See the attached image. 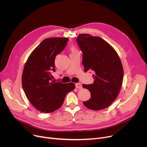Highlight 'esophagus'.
Masks as SVG:
<instances>
[{
	"mask_svg": "<svg viewBox=\"0 0 147 147\" xmlns=\"http://www.w3.org/2000/svg\"><path fill=\"white\" fill-rule=\"evenodd\" d=\"M75 86L76 88L78 89H82V84H80V83H77L75 84Z\"/></svg>",
	"mask_w": 147,
	"mask_h": 147,
	"instance_id": "obj_1",
	"label": "esophagus"
}]
</instances>
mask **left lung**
Masks as SVG:
<instances>
[{"instance_id": "left-lung-1", "label": "left lung", "mask_w": 147, "mask_h": 147, "mask_svg": "<svg viewBox=\"0 0 147 147\" xmlns=\"http://www.w3.org/2000/svg\"><path fill=\"white\" fill-rule=\"evenodd\" d=\"M76 41L82 52L84 71H92L94 83L83 84L91 92V98L83 102L92 110H101L111 105L122 87L123 69L115 50L98 36L80 34Z\"/></svg>"}]
</instances>
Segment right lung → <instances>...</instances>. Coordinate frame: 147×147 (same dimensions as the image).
I'll return each mask as SVG.
<instances>
[{"label":"right lung","mask_w":147,"mask_h":147,"mask_svg":"<svg viewBox=\"0 0 147 147\" xmlns=\"http://www.w3.org/2000/svg\"><path fill=\"white\" fill-rule=\"evenodd\" d=\"M68 40L57 37L44 39L30 53L25 65L22 87L30 102L42 112L59 109L66 95L75 88L72 82H55L51 74L55 71L56 56L62 51Z\"/></svg>","instance_id":"right-lung-1"}]
</instances>
